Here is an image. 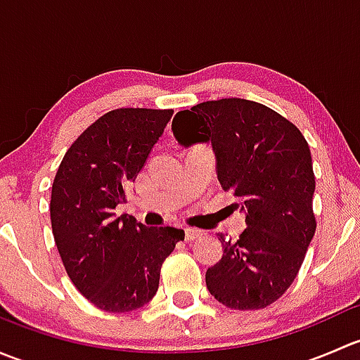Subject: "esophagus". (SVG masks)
Returning <instances> with one entry per match:
<instances>
[{
	"mask_svg": "<svg viewBox=\"0 0 360 360\" xmlns=\"http://www.w3.org/2000/svg\"><path fill=\"white\" fill-rule=\"evenodd\" d=\"M202 237V231L197 230V228H186L184 230V238H186V242H193L195 238Z\"/></svg>",
	"mask_w": 360,
	"mask_h": 360,
	"instance_id": "obj_1",
	"label": "esophagus"
}]
</instances>
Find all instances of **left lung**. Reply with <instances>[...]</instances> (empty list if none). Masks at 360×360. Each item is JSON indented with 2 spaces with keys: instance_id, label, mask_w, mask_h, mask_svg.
<instances>
[{
  "instance_id": "left-lung-1",
  "label": "left lung",
  "mask_w": 360,
  "mask_h": 360,
  "mask_svg": "<svg viewBox=\"0 0 360 360\" xmlns=\"http://www.w3.org/2000/svg\"><path fill=\"white\" fill-rule=\"evenodd\" d=\"M179 146L210 144L221 188L242 200L238 240L219 235L223 256L205 274L209 292L233 310L277 301L300 271L315 235V177L307 141L289 120L248 99H219L179 111Z\"/></svg>"
}]
</instances>
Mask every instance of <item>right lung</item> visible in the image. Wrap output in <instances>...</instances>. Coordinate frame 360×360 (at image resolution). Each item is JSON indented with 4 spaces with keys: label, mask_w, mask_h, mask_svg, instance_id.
I'll list each match as a JSON object with an SVG mask.
<instances>
[{
    "label": "right lung",
    "mask_w": 360,
    "mask_h": 360,
    "mask_svg": "<svg viewBox=\"0 0 360 360\" xmlns=\"http://www.w3.org/2000/svg\"><path fill=\"white\" fill-rule=\"evenodd\" d=\"M170 118L172 110L106 112L71 144L53 179L56 245L72 284L101 310L146 304L158 291L162 263L184 240L179 228H148L115 214Z\"/></svg>",
    "instance_id": "1"
}]
</instances>
